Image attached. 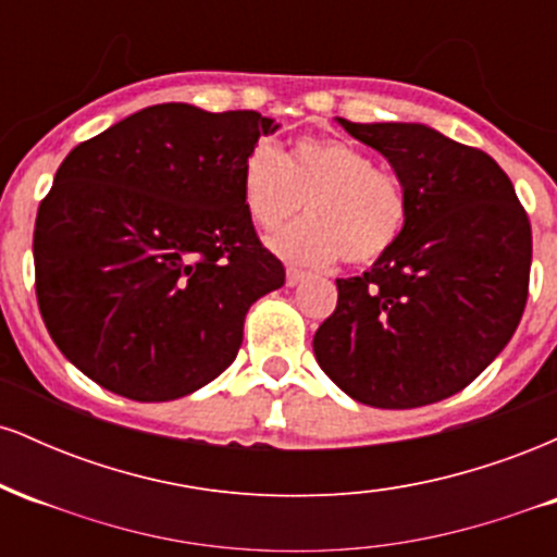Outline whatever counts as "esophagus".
I'll return each instance as SVG.
<instances>
[{
  "label": "esophagus",
  "instance_id": "obj_1",
  "mask_svg": "<svg viewBox=\"0 0 557 557\" xmlns=\"http://www.w3.org/2000/svg\"><path fill=\"white\" fill-rule=\"evenodd\" d=\"M304 277H306L304 270H296V267H287V272H285L287 287H296L298 283H304Z\"/></svg>",
  "mask_w": 557,
  "mask_h": 557
}]
</instances>
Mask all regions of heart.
Segmentation results:
<instances>
[{"label": "heart", "mask_w": 557, "mask_h": 557, "mask_svg": "<svg viewBox=\"0 0 557 557\" xmlns=\"http://www.w3.org/2000/svg\"><path fill=\"white\" fill-rule=\"evenodd\" d=\"M240 198L261 230L280 227L304 203L306 220L274 235L270 246L285 261L309 267L341 257L372 264L393 248L408 216L398 177L335 138H300L285 157L259 140L243 159Z\"/></svg>", "instance_id": "b5f03b06"}]
</instances>
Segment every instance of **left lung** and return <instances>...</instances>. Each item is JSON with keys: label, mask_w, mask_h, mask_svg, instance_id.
<instances>
[{"label": "left lung", "mask_w": 557, "mask_h": 557, "mask_svg": "<svg viewBox=\"0 0 557 557\" xmlns=\"http://www.w3.org/2000/svg\"><path fill=\"white\" fill-rule=\"evenodd\" d=\"M337 125L387 159L408 216L372 270L337 280V309L314 335L319 367L374 408L450 398L519 327L532 267L529 216L495 159L430 125Z\"/></svg>", "instance_id": "left-lung-1"}]
</instances>
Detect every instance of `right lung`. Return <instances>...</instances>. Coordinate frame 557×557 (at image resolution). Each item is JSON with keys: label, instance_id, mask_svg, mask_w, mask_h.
Wrapping results in <instances>:
<instances>
[{"label": "right lung", "instance_id": "right-lung-1", "mask_svg": "<svg viewBox=\"0 0 557 557\" xmlns=\"http://www.w3.org/2000/svg\"><path fill=\"white\" fill-rule=\"evenodd\" d=\"M277 127L170 101L65 157L36 216V296L88 380L162 403L235 361L248 309L285 285L240 198L243 159Z\"/></svg>", "mask_w": 557, "mask_h": 557}]
</instances>
